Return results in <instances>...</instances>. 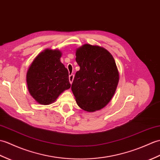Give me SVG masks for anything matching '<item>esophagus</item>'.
I'll return each mask as SVG.
<instances>
[{
    "mask_svg": "<svg viewBox=\"0 0 160 160\" xmlns=\"http://www.w3.org/2000/svg\"><path fill=\"white\" fill-rule=\"evenodd\" d=\"M73 78H74V75H73V74H71V75H70V76H69V82L71 83V84H72V82H73Z\"/></svg>",
    "mask_w": 160,
    "mask_h": 160,
    "instance_id": "obj_1",
    "label": "esophagus"
}]
</instances>
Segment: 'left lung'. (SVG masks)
Listing matches in <instances>:
<instances>
[{
	"mask_svg": "<svg viewBox=\"0 0 160 160\" xmlns=\"http://www.w3.org/2000/svg\"><path fill=\"white\" fill-rule=\"evenodd\" d=\"M80 66L72 84L77 104L87 112L103 108L115 93L119 73L114 59L103 47L84 44L76 51Z\"/></svg>",
	"mask_w": 160,
	"mask_h": 160,
	"instance_id": "8db88e82",
	"label": "left lung"
}]
</instances>
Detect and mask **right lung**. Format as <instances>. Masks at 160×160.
Instances as JSON below:
<instances>
[{"instance_id":"1","label":"right lung","mask_w":160,"mask_h":160,"mask_svg":"<svg viewBox=\"0 0 160 160\" xmlns=\"http://www.w3.org/2000/svg\"><path fill=\"white\" fill-rule=\"evenodd\" d=\"M59 50L46 49L34 58L27 72L29 93L42 105L54 102L62 92L71 87L69 73L61 62Z\"/></svg>"}]
</instances>
